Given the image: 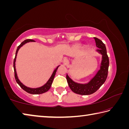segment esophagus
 Here are the masks:
<instances>
[{"label":"esophagus","instance_id":"obj_1","mask_svg":"<svg viewBox=\"0 0 129 129\" xmlns=\"http://www.w3.org/2000/svg\"><path fill=\"white\" fill-rule=\"evenodd\" d=\"M63 62H64V65H68V64H69V61H68V59H64Z\"/></svg>","mask_w":129,"mask_h":129}]
</instances>
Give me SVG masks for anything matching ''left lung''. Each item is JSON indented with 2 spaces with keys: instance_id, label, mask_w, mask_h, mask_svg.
<instances>
[{
  "instance_id": "8db88e82",
  "label": "left lung",
  "mask_w": 129,
  "mask_h": 129,
  "mask_svg": "<svg viewBox=\"0 0 129 129\" xmlns=\"http://www.w3.org/2000/svg\"><path fill=\"white\" fill-rule=\"evenodd\" d=\"M94 39L95 40L96 46L99 48L97 51L102 55L100 69L95 76L88 84H78L74 82L68 75L66 76L69 88L74 93L80 95H89L95 92L105 82L108 77L109 60L107 54L105 45L99 39L97 38H94Z\"/></svg>"
}]
</instances>
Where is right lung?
<instances>
[{
    "label": "right lung",
    "mask_w": 129,
    "mask_h": 129,
    "mask_svg": "<svg viewBox=\"0 0 129 129\" xmlns=\"http://www.w3.org/2000/svg\"><path fill=\"white\" fill-rule=\"evenodd\" d=\"M34 41H35L34 40H31V39H27V40H25L24 41H23V42L21 43L18 47H17L16 51V54H15V58L14 60V73H15V80H16V82L19 84V85L24 90L27 91V92L28 93L32 94H42V93H44L45 92H47V91H48L50 88H51L52 84V82H53V79H54V76H55V75H56L57 69V68L59 66H58L57 67L56 69L53 71V73H52V75L51 76V77H50L49 80L48 81L46 84H45V85H44L43 86L40 87V88H28V87L25 86L24 85H23L22 83L20 81V80H19L18 77H17L16 71V68H15V61H16L17 53V52H18V51H19V49H20V48L21 47H22L23 45H24L25 43H28V42H34Z\"/></svg>",
    "instance_id": "1"
}]
</instances>
